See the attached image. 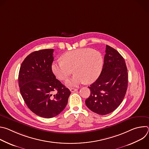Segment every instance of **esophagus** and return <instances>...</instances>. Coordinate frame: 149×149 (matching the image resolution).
Masks as SVG:
<instances>
[{
	"mask_svg": "<svg viewBox=\"0 0 149 149\" xmlns=\"http://www.w3.org/2000/svg\"><path fill=\"white\" fill-rule=\"evenodd\" d=\"M77 90H78V89H77V88H70V91H71V92H72V93L75 92V91H77Z\"/></svg>",
	"mask_w": 149,
	"mask_h": 149,
	"instance_id": "1",
	"label": "esophagus"
}]
</instances>
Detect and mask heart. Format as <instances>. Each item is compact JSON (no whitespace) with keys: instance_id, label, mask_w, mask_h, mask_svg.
I'll return each mask as SVG.
<instances>
[{"instance_id":"1","label":"heart","mask_w":149,"mask_h":149,"mask_svg":"<svg viewBox=\"0 0 149 149\" xmlns=\"http://www.w3.org/2000/svg\"><path fill=\"white\" fill-rule=\"evenodd\" d=\"M103 57L100 52L91 48H79L67 52L61 56V60L52 63L51 70L61 81L66 80L72 74L73 77L66 82L69 87L79 84L94 82L101 74Z\"/></svg>"}]
</instances>
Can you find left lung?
Wrapping results in <instances>:
<instances>
[{
  "label": "left lung",
  "mask_w": 149,
  "mask_h": 149,
  "mask_svg": "<svg viewBox=\"0 0 149 149\" xmlns=\"http://www.w3.org/2000/svg\"><path fill=\"white\" fill-rule=\"evenodd\" d=\"M102 71L88 88L87 107L92 111L106 115L114 111L122 102L128 86V74L123 57L113 48L106 45Z\"/></svg>",
  "instance_id": "8db88e82"
}]
</instances>
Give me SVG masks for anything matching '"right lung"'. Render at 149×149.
Segmentation results:
<instances>
[{
    "label": "right lung",
    "instance_id": "1",
    "mask_svg": "<svg viewBox=\"0 0 149 149\" xmlns=\"http://www.w3.org/2000/svg\"><path fill=\"white\" fill-rule=\"evenodd\" d=\"M53 52V49H47L30 54L21 64L18 77L20 92L28 107L47 118L63 110L71 94L52 71ZM54 91L57 92L54 95Z\"/></svg>",
    "mask_w": 149,
    "mask_h": 149
}]
</instances>
